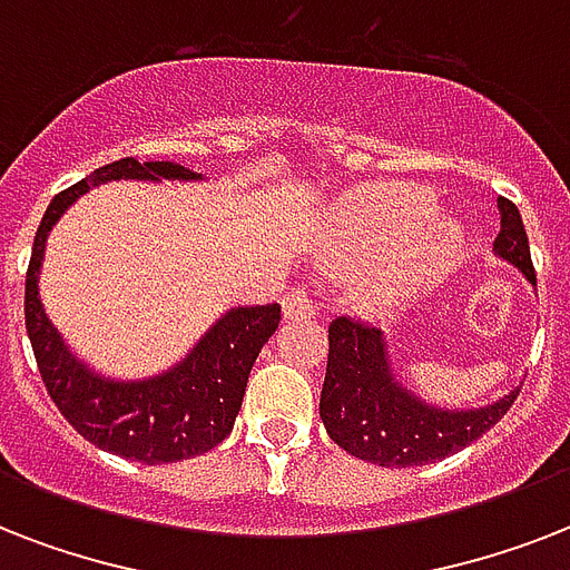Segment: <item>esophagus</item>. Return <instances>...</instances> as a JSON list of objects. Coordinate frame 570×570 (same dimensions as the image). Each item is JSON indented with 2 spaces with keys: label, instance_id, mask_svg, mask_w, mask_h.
<instances>
[{
  "label": "esophagus",
  "instance_id": "1",
  "mask_svg": "<svg viewBox=\"0 0 570 570\" xmlns=\"http://www.w3.org/2000/svg\"><path fill=\"white\" fill-rule=\"evenodd\" d=\"M313 313H316V304L307 295V289H289L284 295V320H311Z\"/></svg>",
  "mask_w": 570,
  "mask_h": 570
}]
</instances>
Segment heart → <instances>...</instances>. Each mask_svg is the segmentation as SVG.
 <instances>
[{"label": "heart", "mask_w": 570, "mask_h": 570, "mask_svg": "<svg viewBox=\"0 0 570 570\" xmlns=\"http://www.w3.org/2000/svg\"><path fill=\"white\" fill-rule=\"evenodd\" d=\"M434 213L438 204L429 191L405 189V186H370L340 204L337 224L355 248L366 254H396L432 224ZM461 250H464L461 227L450 222L434 224L414 248L399 257L393 284L399 289L432 284L459 263Z\"/></svg>", "instance_id": "b5f03b06"}]
</instances>
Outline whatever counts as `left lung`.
Instances as JSON below:
<instances>
[{
	"mask_svg": "<svg viewBox=\"0 0 570 570\" xmlns=\"http://www.w3.org/2000/svg\"><path fill=\"white\" fill-rule=\"evenodd\" d=\"M497 204V254L514 263L535 284L521 213L509 197H500ZM514 399L518 390L476 411L429 407L393 381L379 328L352 316H337L328 325V370L322 384L320 416L331 441L361 461L379 468H420L446 459L494 429Z\"/></svg>",
	"mask_w": 570,
	"mask_h": 570,
	"instance_id": "obj_1",
	"label": "left lung"
}]
</instances>
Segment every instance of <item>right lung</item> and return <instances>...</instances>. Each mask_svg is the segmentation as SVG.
I'll list each match as a JSON object with an SVG mask.
<instances>
[{
	"label": "right lung",
	"mask_w": 570,
	"mask_h": 570,
	"mask_svg": "<svg viewBox=\"0 0 570 570\" xmlns=\"http://www.w3.org/2000/svg\"><path fill=\"white\" fill-rule=\"evenodd\" d=\"M197 180L174 163H138L132 156L102 165L70 189L58 191L40 218L26 272V331L43 387L65 420L100 450L141 464L195 459L230 434L248 373L281 322V304L236 307L171 373L147 381H106L85 370L58 337L38 298V272L47 233L76 197L109 180Z\"/></svg>",
	"instance_id": "obj_1"
}]
</instances>
